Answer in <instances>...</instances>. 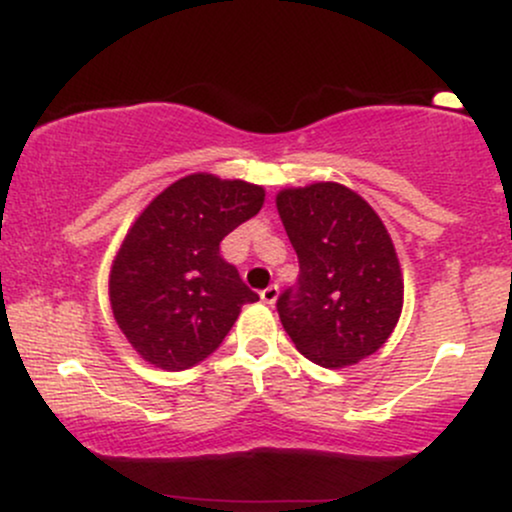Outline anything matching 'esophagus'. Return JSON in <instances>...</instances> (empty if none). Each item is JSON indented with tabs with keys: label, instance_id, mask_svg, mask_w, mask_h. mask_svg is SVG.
<instances>
[{
	"label": "esophagus",
	"instance_id": "34e87169",
	"mask_svg": "<svg viewBox=\"0 0 512 512\" xmlns=\"http://www.w3.org/2000/svg\"><path fill=\"white\" fill-rule=\"evenodd\" d=\"M260 296H262V301H264V303L274 305V303H276V298H279V286H276V284H269L267 289H264V291L260 293Z\"/></svg>",
	"mask_w": 512,
	"mask_h": 512
}]
</instances>
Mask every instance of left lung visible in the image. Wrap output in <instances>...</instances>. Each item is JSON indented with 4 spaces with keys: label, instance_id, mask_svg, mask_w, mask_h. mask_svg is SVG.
<instances>
[{
    "label": "left lung",
    "instance_id": "left-lung-1",
    "mask_svg": "<svg viewBox=\"0 0 512 512\" xmlns=\"http://www.w3.org/2000/svg\"><path fill=\"white\" fill-rule=\"evenodd\" d=\"M276 209L298 255V281L276 301L305 358L344 368L380 349L402 313L404 279L373 207L339 182L281 190Z\"/></svg>",
    "mask_w": 512,
    "mask_h": 512
}]
</instances>
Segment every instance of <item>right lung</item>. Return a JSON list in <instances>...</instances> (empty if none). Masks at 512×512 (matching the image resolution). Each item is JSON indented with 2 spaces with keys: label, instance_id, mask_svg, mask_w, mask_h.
<instances>
[{
  "label": "right lung",
  "instance_id": "1",
  "mask_svg": "<svg viewBox=\"0 0 512 512\" xmlns=\"http://www.w3.org/2000/svg\"><path fill=\"white\" fill-rule=\"evenodd\" d=\"M262 202L260 185L195 173L139 214L110 269V305L144 361L163 370L197 366L219 349L240 308L260 301L219 245Z\"/></svg>",
  "mask_w": 512,
  "mask_h": 512
}]
</instances>
